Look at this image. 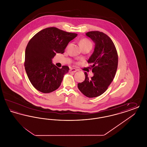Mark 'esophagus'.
Here are the masks:
<instances>
[{
    "label": "esophagus",
    "instance_id": "1",
    "mask_svg": "<svg viewBox=\"0 0 147 147\" xmlns=\"http://www.w3.org/2000/svg\"><path fill=\"white\" fill-rule=\"evenodd\" d=\"M77 70L75 68H71L69 70V73H75L77 71Z\"/></svg>",
    "mask_w": 147,
    "mask_h": 147
}]
</instances>
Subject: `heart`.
I'll return each mask as SVG.
<instances>
[{"instance_id":"heart-1","label":"heart","mask_w":147,"mask_h":147,"mask_svg":"<svg viewBox=\"0 0 147 147\" xmlns=\"http://www.w3.org/2000/svg\"><path fill=\"white\" fill-rule=\"evenodd\" d=\"M79 44H80L82 48L85 47V46H89V45L92 46L91 41L90 40H89L88 39H87V38L82 39L79 42Z\"/></svg>"}]
</instances>
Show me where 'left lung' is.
Wrapping results in <instances>:
<instances>
[{
  "instance_id": "obj_1",
  "label": "left lung",
  "mask_w": 147,
  "mask_h": 147,
  "mask_svg": "<svg viewBox=\"0 0 147 147\" xmlns=\"http://www.w3.org/2000/svg\"><path fill=\"white\" fill-rule=\"evenodd\" d=\"M95 42V49L88 61L91 64L94 76L89 78L85 72V79L78 84L79 90L88 98H95L107 89L115 76L118 65V54L111 39L98 31L86 33Z\"/></svg>"
}]
</instances>
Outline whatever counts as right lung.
Segmentation results:
<instances>
[{
	"mask_svg": "<svg viewBox=\"0 0 147 147\" xmlns=\"http://www.w3.org/2000/svg\"><path fill=\"white\" fill-rule=\"evenodd\" d=\"M77 36L51 27L45 28L29 41L25 50L24 65L29 80L36 89L43 93L57 90L64 75L69 68L63 65L59 68L52 63L56 53H63L71 40Z\"/></svg>",
	"mask_w": 147,
	"mask_h": 147,
	"instance_id": "add662e5",
	"label": "right lung"
}]
</instances>
